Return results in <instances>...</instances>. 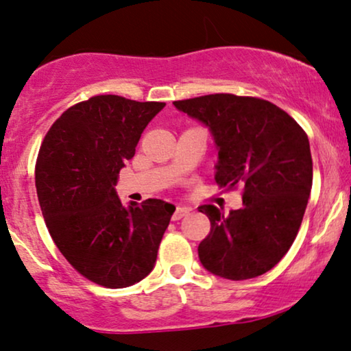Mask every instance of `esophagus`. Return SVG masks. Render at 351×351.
<instances>
[{
    "instance_id": "1",
    "label": "esophagus",
    "mask_w": 351,
    "mask_h": 351,
    "mask_svg": "<svg viewBox=\"0 0 351 351\" xmlns=\"http://www.w3.org/2000/svg\"><path fill=\"white\" fill-rule=\"evenodd\" d=\"M188 214H189V208L178 206V207L175 208V212H173L171 219H173V220H181V219H183V217H186Z\"/></svg>"
}]
</instances>
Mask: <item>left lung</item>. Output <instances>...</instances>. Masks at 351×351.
<instances>
[{
    "mask_svg": "<svg viewBox=\"0 0 351 351\" xmlns=\"http://www.w3.org/2000/svg\"><path fill=\"white\" fill-rule=\"evenodd\" d=\"M173 104L214 136L217 184L243 188V207L227 217L212 204L199 207L210 220L199 259L228 280L265 274L287 254L303 221L313 186L308 136L287 112L257 97L210 94Z\"/></svg>",
    "mask_w": 351,
    "mask_h": 351,
    "instance_id": "1",
    "label": "left lung"
}]
</instances>
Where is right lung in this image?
Here are the masks:
<instances>
[{"label":"right lung","mask_w":351,"mask_h":351,"mask_svg":"<svg viewBox=\"0 0 351 351\" xmlns=\"http://www.w3.org/2000/svg\"><path fill=\"white\" fill-rule=\"evenodd\" d=\"M163 101L95 95L51 124L35 165L43 219L66 261L97 285L131 287L157 261L175 206L147 199L124 207L118 173Z\"/></svg>","instance_id":"right-lung-1"}]
</instances>
